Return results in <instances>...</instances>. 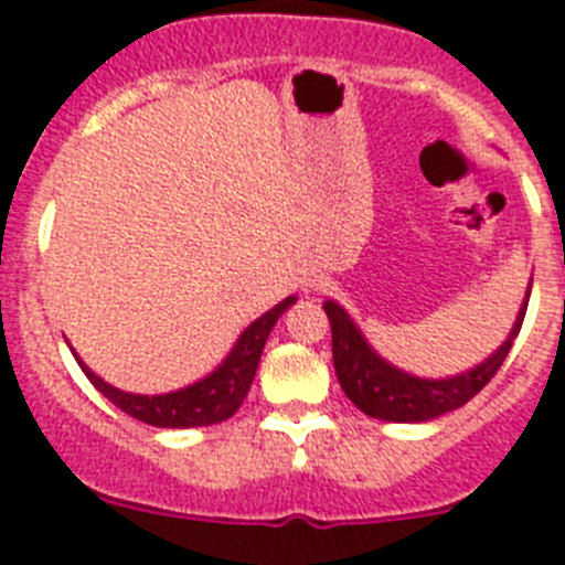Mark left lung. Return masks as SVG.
<instances>
[{"label": "left lung", "mask_w": 565, "mask_h": 565, "mask_svg": "<svg viewBox=\"0 0 565 565\" xmlns=\"http://www.w3.org/2000/svg\"><path fill=\"white\" fill-rule=\"evenodd\" d=\"M526 302H523L507 342L492 356L476 364L472 371L450 379H418L398 371L391 362H384L367 344L362 331L353 326V319L344 313V308L328 299L326 313L328 322H331L333 367H337V379L342 384L344 396L351 398L359 411L373 418H382V422H430L444 413L458 411L469 398L478 396L487 387L489 379L501 371L503 359L512 351V342H515L523 317H526Z\"/></svg>", "instance_id": "1"}]
</instances>
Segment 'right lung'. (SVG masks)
Masks as SVG:
<instances>
[{
	"label": "right lung",
	"instance_id": "add662e5",
	"mask_svg": "<svg viewBox=\"0 0 565 565\" xmlns=\"http://www.w3.org/2000/svg\"><path fill=\"white\" fill-rule=\"evenodd\" d=\"M297 302V297H286L279 306H274L271 311H266L259 319H254L246 331L239 333L237 344L232 348L223 364H217V371L209 373L201 382L189 384L183 391L163 393V396H138V393H124L113 384H107L104 379H98L96 373L89 371L87 364L78 359L84 376L96 384V391L104 393L109 402L124 411L127 416L138 418L143 424H152V427H169V430H183V427H206V424L226 422L228 416L237 413V407L243 404V398L248 396V387L254 382V373H257L259 356H263V348H266V339L271 333L274 322L282 317L286 308H291Z\"/></svg>",
	"mask_w": 565,
	"mask_h": 565
}]
</instances>
